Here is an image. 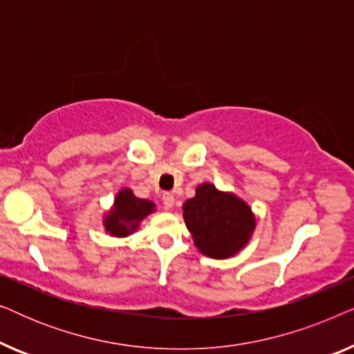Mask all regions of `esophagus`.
Segmentation results:
<instances>
[{"label": "esophagus", "instance_id": "1", "mask_svg": "<svg viewBox=\"0 0 354 354\" xmlns=\"http://www.w3.org/2000/svg\"><path fill=\"white\" fill-rule=\"evenodd\" d=\"M174 195L172 193H162V205L166 209H171V207L174 206Z\"/></svg>", "mask_w": 354, "mask_h": 354}]
</instances>
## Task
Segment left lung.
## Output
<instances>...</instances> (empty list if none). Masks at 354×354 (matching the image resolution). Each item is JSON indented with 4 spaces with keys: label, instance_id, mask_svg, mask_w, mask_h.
Listing matches in <instances>:
<instances>
[{
    "label": "left lung",
    "instance_id": "8db88e82",
    "mask_svg": "<svg viewBox=\"0 0 354 354\" xmlns=\"http://www.w3.org/2000/svg\"><path fill=\"white\" fill-rule=\"evenodd\" d=\"M183 219L196 248L214 259L230 258L243 248L256 225L243 200L219 192L211 183H203L195 198L185 201Z\"/></svg>",
    "mask_w": 354,
    "mask_h": 354
}]
</instances>
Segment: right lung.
I'll return each mask as SVG.
<instances>
[{
    "label": "right lung",
    "instance_id": "add662e5",
    "mask_svg": "<svg viewBox=\"0 0 354 354\" xmlns=\"http://www.w3.org/2000/svg\"><path fill=\"white\" fill-rule=\"evenodd\" d=\"M153 211L154 205L151 201L137 198L132 190L124 188L115 196L114 209L104 217V229L114 236H127L137 230L138 222Z\"/></svg>",
    "mask_w": 354,
    "mask_h": 354
}]
</instances>
